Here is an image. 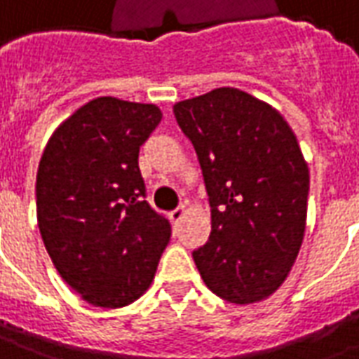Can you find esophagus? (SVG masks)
I'll list each match as a JSON object with an SVG mask.
<instances>
[{
	"label": "esophagus",
	"instance_id": "obj_1",
	"mask_svg": "<svg viewBox=\"0 0 359 359\" xmlns=\"http://www.w3.org/2000/svg\"><path fill=\"white\" fill-rule=\"evenodd\" d=\"M182 215H184V205H180V208H177V210H172L171 213H169V217H171V221L175 225L182 219Z\"/></svg>",
	"mask_w": 359,
	"mask_h": 359
}]
</instances>
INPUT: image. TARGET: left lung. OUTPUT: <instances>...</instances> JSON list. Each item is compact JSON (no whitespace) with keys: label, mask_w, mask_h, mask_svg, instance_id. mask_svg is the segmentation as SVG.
<instances>
[{"label":"left lung","mask_w":359,"mask_h":359,"mask_svg":"<svg viewBox=\"0 0 359 359\" xmlns=\"http://www.w3.org/2000/svg\"><path fill=\"white\" fill-rule=\"evenodd\" d=\"M210 196L211 234L192 252L211 292L254 304L283 285L300 252L309 171L277 109L236 88L175 103Z\"/></svg>","instance_id":"obj_1"}]
</instances>
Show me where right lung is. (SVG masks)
Masks as SVG:
<instances>
[{
  "instance_id": "obj_1",
  "label": "right lung",
  "mask_w": 359,
  "mask_h": 359,
  "mask_svg": "<svg viewBox=\"0 0 359 359\" xmlns=\"http://www.w3.org/2000/svg\"><path fill=\"white\" fill-rule=\"evenodd\" d=\"M161 121L154 103L95 97L51 134L36 175L43 246L74 292L123 308L154 280L171 223L149 208L140 146Z\"/></svg>"
}]
</instances>
